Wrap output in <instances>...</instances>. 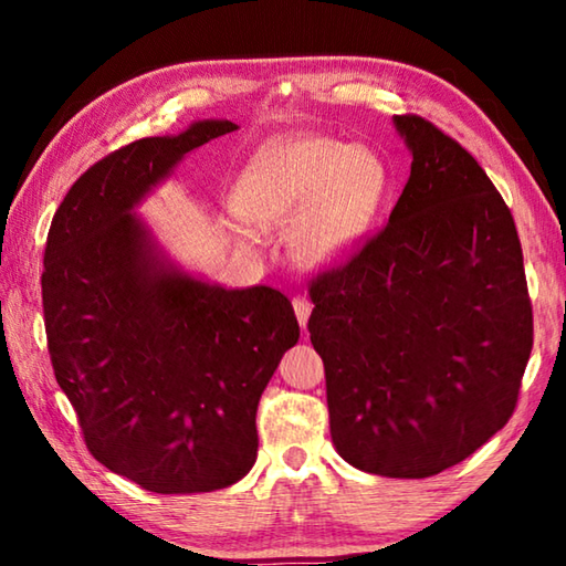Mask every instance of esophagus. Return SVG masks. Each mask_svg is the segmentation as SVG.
<instances>
[{
	"instance_id": "obj_1",
	"label": "esophagus",
	"mask_w": 566,
	"mask_h": 566,
	"mask_svg": "<svg viewBox=\"0 0 566 566\" xmlns=\"http://www.w3.org/2000/svg\"><path fill=\"white\" fill-rule=\"evenodd\" d=\"M294 314L296 319H300V327L306 329V322H310V314H312V304L310 300H304V296H294Z\"/></svg>"
}]
</instances>
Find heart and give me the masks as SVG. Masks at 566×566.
I'll use <instances>...</instances> for the list:
<instances>
[{
    "label": "heart",
    "mask_w": 566,
    "mask_h": 566,
    "mask_svg": "<svg viewBox=\"0 0 566 566\" xmlns=\"http://www.w3.org/2000/svg\"><path fill=\"white\" fill-rule=\"evenodd\" d=\"M389 169L377 151L334 137L264 147L237 189V212L260 229H292L300 254L334 264L354 252L385 207Z\"/></svg>",
    "instance_id": "b5f03b06"
}]
</instances>
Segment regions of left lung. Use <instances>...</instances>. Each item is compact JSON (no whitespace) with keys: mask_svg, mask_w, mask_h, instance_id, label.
Masks as SVG:
<instances>
[{"mask_svg":"<svg viewBox=\"0 0 566 566\" xmlns=\"http://www.w3.org/2000/svg\"><path fill=\"white\" fill-rule=\"evenodd\" d=\"M411 171L389 222L317 274L310 339L344 462L424 479L510 421L532 354V302L510 207L469 151L397 114Z\"/></svg>","mask_w":566,"mask_h":566,"instance_id":"8db88e82","label":"left lung"}]
</instances>
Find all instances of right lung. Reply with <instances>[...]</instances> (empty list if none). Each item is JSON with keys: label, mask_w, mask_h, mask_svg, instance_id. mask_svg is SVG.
Here are the masks:
<instances>
[{"label": "right lung", "mask_w": 566, "mask_h": 566, "mask_svg": "<svg viewBox=\"0 0 566 566\" xmlns=\"http://www.w3.org/2000/svg\"><path fill=\"white\" fill-rule=\"evenodd\" d=\"M227 119L112 151L66 191L44 249L42 306L54 377L92 457L157 494L214 492L256 462V407L300 339L272 286L181 272L134 212Z\"/></svg>", "instance_id": "right-lung-1"}]
</instances>
